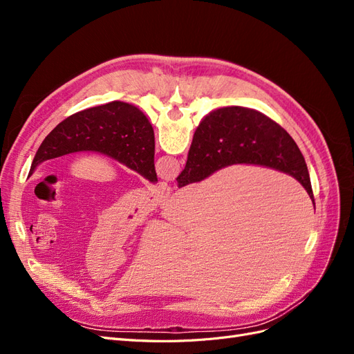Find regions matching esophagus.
<instances>
[{
	"instance_id": "esophagus-1",
	"label": "esophagus",
	"mask_w": 354,
	"mask_h": 354,
	"mask_svg": "<svg viewBox=\"0 0 354 354\" xmlns=\"http://www.w3.org/2000/svg\"><path fill=\"white\" fill-rule=\"evenodd\" d=\"M158 192H159V194H162V195H167V194H169V187L165 183H160L158 186Z\"/></svg>"
}]
</instances>
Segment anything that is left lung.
<instances>
[{
    "mask_svg": "<svg viewBox=\"0 0 354 354\" xmlns=\"http://www.w3.org/2000/svg\"><path fill=\"white\" fill-rule=\"evenodd\" d=\"M93 151L120 160L156 183L155 134L142 111L124 102H112L73 113L41 143L29 176L47 159Z\"/></svg>",
    "mask_w": 354,
    "mask_h": 354,
    "instance_id": "obj_1",
    "label": "left lung"
}]
</instances>
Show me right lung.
Returning a JSON list of instances; mask_svg holds the SVG:
<instances>
[{"instance_id":"add662e5","label":"right lung","mask_w":354,"mask_h":354,"mask_svg":"<svg viewBox=\"0 0 354 354\" xmlns=\"http://www.w3.org/2000/svg\"><path fill=\"white\" fill-rule=\"evenodd\" d=\"M233 164L283 171L297 178L315 201L307 164L294 138L270 118L241 106L214 111L199 124L186 167L177 177L178 187Z\"/></svg>"}]
</instances>
